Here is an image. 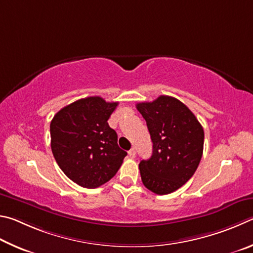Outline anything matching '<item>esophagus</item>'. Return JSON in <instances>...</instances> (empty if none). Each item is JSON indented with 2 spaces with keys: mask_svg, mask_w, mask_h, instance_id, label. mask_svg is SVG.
I'll list each match as a JSON object with an SVG mask.
<instances>
[{
  "mask_svg": "<svg viewBox=\"0 0 253 253\" xmlns=\"http://www.w3.org/2000/svg\"><path fill=\"white\" fill-rule=\"evenodd\" d=\"M127 153H129V157L130 158H132V159L135 158V150H134V148H132Z\"/></svg>",
  "mask_w": 253,
  "mask_h": 253,
  "instance_id": "esophagus-1",
  "label": "esophagus"
}]
</instances>
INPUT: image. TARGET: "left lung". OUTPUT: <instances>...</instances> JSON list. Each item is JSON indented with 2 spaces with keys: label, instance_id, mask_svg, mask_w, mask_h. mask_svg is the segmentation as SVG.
Instances as JSON below:
<instances>
[{
  "label": "left lung",
  "instance_id": "1",
  "mask_svg": "<svg viewBox=\"0 0 253 253\" xmlns=\"http://www.w3.org/2000/svg\"><path fill=\"white\" fill-rule=\"evenodd\" d=\"M153 143L152 156L139 165L144 187L156 194H169L192 178L203 153L205 132L187 105L160 95L136 104Z\"/></svg>",
  "mask_w": 253,
  "mask_h": 253
}]
</instances>
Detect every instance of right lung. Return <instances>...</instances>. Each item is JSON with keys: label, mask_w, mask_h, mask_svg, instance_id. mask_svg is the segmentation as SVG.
Segmentation results:
<instances>
[{"label": "right lung", "mask_w": 253, "mask_h": 253, "mask_svg": "<svg viewBox=\"0 0 253 253\" xmlns=\"http://www.w3.org/2000/svg\"><path fill=\"white\" fill-rule=\"evenodd\" d=\"M118 104L88 96L64 106L52 119L53 156L64 174L83 188L94 189L108 182L126 156L108 123Z\"/></svg>", "instance_id": "1"}]
</instances>
